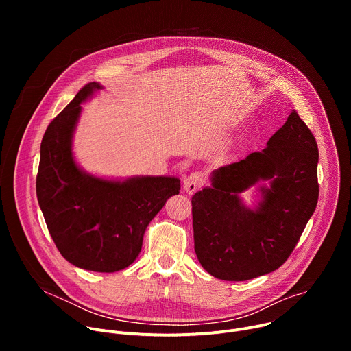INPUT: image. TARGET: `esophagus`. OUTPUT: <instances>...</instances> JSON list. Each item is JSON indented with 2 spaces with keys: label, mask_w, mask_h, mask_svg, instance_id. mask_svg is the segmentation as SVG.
<instances>
[{
  "label": "esophagus",
  "mask_w": 351,
  "mask_h": 351,
  "mask_svg": "<svg viewBox=\"0 0 351 351\" xmlns=\"http://www.w3.org/2000/svg\"><path fill=\"white\" fill-rule=\"evenodd\" d=\"M204 182H206V178H204L202 173H199V172H193V173H190V175L184 179L183 186H184L186 193L193 194L194 191H197L199 187H202V186L204 184Z\"/></svg>",
  "instance_id": "34e87169"
}]
</instances>
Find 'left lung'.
Here are the masks:
<instances>
[{
    "mask_svg": "<svg viewBox=\"0 0 351 351\" xmlns=\"http://www.w3.org/2000/svg\"><path fill=\"white\" fill-rule=\"evenodd\" d=\"M318 145L291 111L263 152L221 167L211 186L191 198L194 252L202 267L222 280H248L278 269L291 254L318 203ZM261 180L256 210L238 193Z\"/></svg>",
    "mask_w": 351,
    "mask_h": 351,
    "instance_id": "left-lung-1",
    "label": "left lung"
}]
</instances>
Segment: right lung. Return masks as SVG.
Instances as JSON below:
<instances>
[{
	"label": "right lung",
	"mask_w": 351,
	"mask_h": 351,
	"mask_svg": "<svg viewBox=\"0 0 351 351\" xmlns=\"http://www.w3.org/2000/svg\"><path fill=\"white\" fill-rule=\"evenodd\" d=\"M99 83L86 84L48 125L40 147L37 199L62 257L82 269L117 272L138 256L143 236L167 199L179 194L171 176L121 180L82 171L72 156V137L82 107Z\"/></svg>",
	"instance_id": "add662e5"
}]
</instances>
